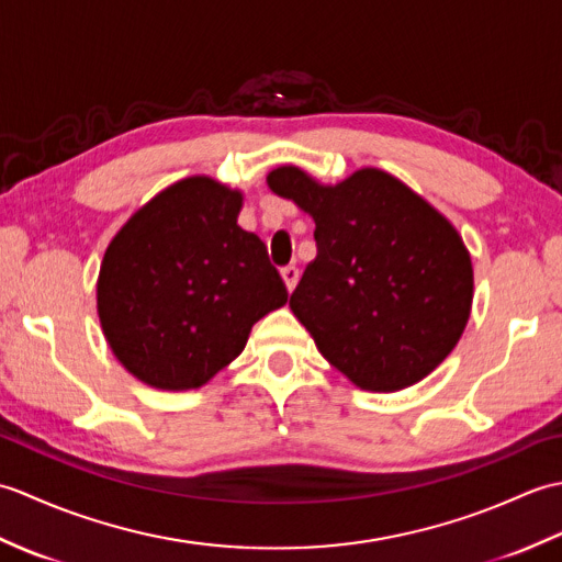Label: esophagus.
<instances>
[{"instance_id":"34e87169","label":"esophagus","mask_w":562,"mask_h":562,"mask_svg":"<svg viewBox=\"0 0 562 562\" xmlns=\"http://www.w3.org/2000/svg\"><path fill=\"white\" fill-rule=\"evenodd\" d=\"M282 280H284V284H288V290L292 292L296 288V282H300V268H294V266L282 268Z\"/></svg>"}]
</instances>
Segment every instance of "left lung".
Masks as SVG:
<instances>
[{"mask_svg":"<svg viewBox=\"0 0 562 562\" xmlns=\"http://www.w3.org/2000/svg\"><path fill=\"white\" fill-rule=\"evenodd\" d=\"M316 222L290 306L316 348L364 391H398L453 350L473 300V268L457 229L379 169L318 186L294 166L268 176Z\"/></svg>","mask_w":562,"mask_h":562,"instance_id":"left-lung-1","label":"left lung"}]
</instances>
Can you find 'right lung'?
Returning <instances> with one entry per match:
<instances>
[{"instance_id": "obj_1", "label": "right lung", "mask_w": 562, "mask_h": 562, "mask_svg": "<svg viewBox=\"0 0 562 562\" xmlns=\"http://www.w3.org/2000/svg\"><path fill=\"white\" fill-rule=\"evenodd\" d=\"M241 193L195 176L135 212L105 250L99 316L130 374L198 389L241 355L248 333L288 302L256 234L236 224Z\"/></svg>"}]
</instances>
